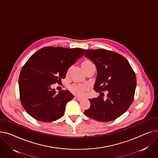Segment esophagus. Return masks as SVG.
Here are the masks:
<instances>
[{
	"label": "esophagus",
	"mask_w": 158,
	"mask_h": 158,
	"mask_svg": "<svg viewBox=\"0 0 158 158\" xmlns=\"http://www.w3.org/2000/svg\"><path fill=\"white\" fill-rule=\"evenodd\" d=\"M76 99L77 100V101H81L82 98H81V97H76Z\"/></svg>",
	"instance_id": "obj_1"
}]
</instances>
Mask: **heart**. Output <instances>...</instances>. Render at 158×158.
Masks as SVG:
<instances>
[{"instance_id":"b5f03b06","label":"heart","mask_w":158,"mask_h":158,"mask_svg":"<svg viewBox=\"0 0 158 158\" xmlns=\"http://www.w3.org/2000/svg\"><path fill=\"white\" fill-rule=\"evenodd\" d=\"M92 63L90 61L86 60L84 61L82 64V66H84L88 64H91ZM88 89V86L85 85H73L70 86V90L74 94L77 95L81 96L82 95L84 92H85Z\"/></svg>"}]
</instances>
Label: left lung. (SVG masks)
I'll use <instances>...</instances> for the list:
<instances>
[{
  "instance_id": "obj_1",
  "label": "left lung",
  "mask_w": 158,
  "mask_h": 158,
  "mask_svg": "<svg viewBox=\"0 0 158 158\" xmlns=\"http://www.w3.org/2000/svg\"><path fill=\"white\" fill-rule=\"evenodd\" d=\"M85 56L97 67L94 89L100 93L98 97L89 99L91 106L85 114L100 122L115 120L128 109L133 101L135 73L128 61L114 51L87 49ZM105 90L108 91L106 99L101 94Z\"/></svg>"
}]
</instances>
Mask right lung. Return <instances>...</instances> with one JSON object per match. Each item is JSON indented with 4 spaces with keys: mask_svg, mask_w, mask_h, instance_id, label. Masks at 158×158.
<instances>
[{
    "mask_svg": "<svg viewBox=\"0 0 158 158\" xmlns=\"http://www.w3.org/2000/svg\"><path fill=\"white\" fill-rule=\"evenodd\" d=\"M82 48L45 47L31 55L19 77L20 101L34 119L51 122L61 118L66 105L73 98L68 90L57 94L51 85L65 78L68 69L84 55Z\"/></svg>",
    "mask_w": 158,
    "mask_h": 158,
    "instance_id": "add662e5",
    "label": "right lung"
}]
</instances>
